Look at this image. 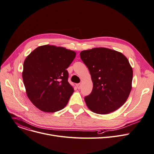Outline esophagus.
<instances>
[{
  "label": "esophagus",
  "mask_w": 154,
  "mask_h": 154,
  "mask_svg": "<svg viewBox=\"0 0 154 154\" xmlns=\"http://www.w3.org/2000/svg\"><path fill=\"white\" fill-rule=\"evenodd\" d=\"M77 88H78V89H80V88H81V84H77Z\"/></svg>",
  "instance_id": "1"
}]
</instances>
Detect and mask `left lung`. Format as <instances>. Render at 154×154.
Returning <instances> with one entry per match:
<instances>
[{"label": "left lung", "instance_id": "left-lung-1", "mask_svg": "<svg viewBox=\"0 0 154 154\" xmlns=\"http://www.w3.org/2000/svg\"><path fill=\"white\" fill-rule=\"evenodd\" d=\"M80 56L93 82L91 94L85 97L88 108L95 113L105 115L123 105L131 91L133 77L125 56L105 48L82 51Z\"/></svg>", "mask_w": 154, "mask_h": 154}]
</instances>
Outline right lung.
<instances>
[{"instance_id": "add662e5", "label": "right lung", "mask_w": 154, "mask_h": 154, "mask_svg": "<svg viewBox=\"0 0 154 154\" xmlns=\"http://www.w3.org/2000/svg\"><path fill=\"white\" fill-rule=\"evenodd\" d=\"M76 53L63 47H38L25 59L22 77L26 95L39 109L54 112L67 104L74 88L67 69Z\"/></svg>"}]
</instances>
